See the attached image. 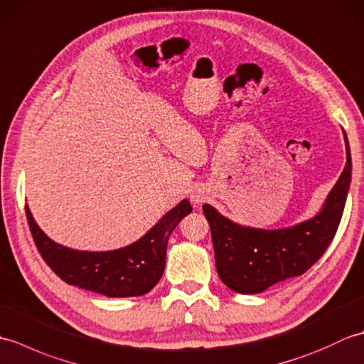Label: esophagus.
Listing matches in <instances>:
<instances>
[{"mask_svg": "<svg viewBox=\"0 0 364 364\" xmlns=\"http://www.w3.org/2000/svg\"><path fill=\"white\" fill-rule=\"evenodd\" d=\"M191 198H192V202H194L196 205H200V203H203L205 200H206V196H205V192H202V191H197V192H194V194L191 196Z\"/></svg>", "mask_w": 364, "mask_h": 364, "instance_id": "obj_1", "label": "esophagus"}]
</instances>
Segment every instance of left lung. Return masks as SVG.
Instances as JSON below:
<instances>
[{
  "instance_id": "left-lung-1",
  "label": "left lung",
  "mask_w": 364,
  "mask_h": 364,
  "mask_svg": "<svg viewBox=\"0 0 364 364\" xmlns=\"http://www.w3.org/2000/svg\"><path fill=\"white\" fill-rule=\"evenodd\" d=\"M347 162L314 218L280 230L239 225L211 205H203L210 223L215 269L220 280L239 294H259L270 286L306 272L335 237L350 188L352 158L347 136Z\"/></svg>"
}]
</instances>
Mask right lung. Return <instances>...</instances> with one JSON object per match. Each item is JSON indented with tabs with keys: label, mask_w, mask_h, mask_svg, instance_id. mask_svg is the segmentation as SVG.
Masks as SVG:
<instances>
[{
	"label": "right lung",
	"mask_w": 364,
	"mask_h": 364,
	"mask_svg": "<svg viewBox=\"0 0 364 364\" xmlns=\"http://www.w3.org/2000/svg\"><path fill=\"white\" fill-rule=\"evenodd\" d=\"M189 213L192 206L184 198L136 242L117 250L86 252L54 242L26 206L31 235L53 272L68 284L106 297H139L154 288L164 274L168 236Z\"/></svg>",
	"instance_id": "obj_1"
}]
</instances>
